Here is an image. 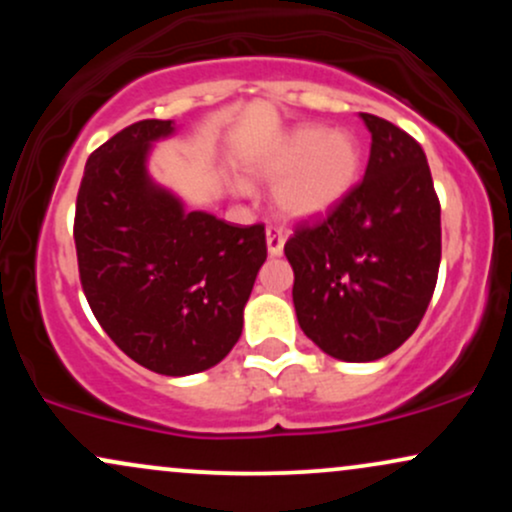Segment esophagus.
I'll list each match as a JSON object with an SVG mask.
<instances>
[{"label":"esophagus","instance_id":"34e87169","mask_svg":"<svg viewBox=\"0 0 512 512\" xmlns=\"http://www.w3.org/2000/svg\"><path fill=\"white\" fill-rule=\"evenodd\" d=\"M284 243H286V233L281 228L269 226L267 228V250L272 257H279L284 252Z\"/></svg>","mask_w":512,"mask_h":512}]
</instances>
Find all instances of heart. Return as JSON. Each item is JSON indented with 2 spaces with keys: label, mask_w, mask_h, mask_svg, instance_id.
I'll return each instance as SVG.
<instances>
[{
  "label": "heart",
  "mask_w": 512,
  "mask_h": 512,
  "mask_svg": "<svg viewBox=\"0 0 512 512\" xmlns=\"http://www.w3.org/2000/svg\"><path fill=\"white\" fill-rule=\"evenodd\" d=\"M361 168L363 151L354 134L325 127L293 129L252 166L260 178L276 180V209L293 219H313L337 207L354 190Z\"/></svg>",
  "instance_id": "heart-1"
}]
</instances>
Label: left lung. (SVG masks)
I'll return each mask as SVG.
<instances>
[{
	"mask_svg": "<svg viewBox=\"0 0 512 512\" xmlns=\"http://www.w3.org/2000/svg\"><path fill=\"white\" fill-rule=\"evenodd\" d=\"M363 180L327 216L298 221L284 252L298 325L325 354L378 361L419 327L440 267V202L421 144L378 115Z\"/></svg>",
	"mask_w": 512,
	"mask_h": 512,
	"instance_id": "left-lung-1",
	"label": "left lung"
}]
</instances>
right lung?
Segmentation results:
<instances>
[{"instance_id": "1", "label": "right lung", "mask_w": 512, "mask_h": 512, "mask_svg": "<svg viewBox=\"0 0 512 512\" xmlns=\"http://www.w3.org/2000/svg\"><path fill=\"white\" fill-rule=\"evenodd\" d=\"M173 132L139 120L88 156L76 195L81 289L113 342L139 366L192 375L226 358L267 260L264 226L185 211L146 173V154Z\"/></svg>"}]
</instances>
